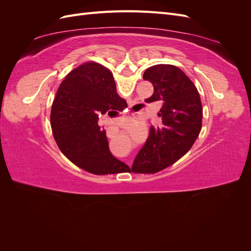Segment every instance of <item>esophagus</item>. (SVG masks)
Here are the masks:
<instances>
[{"label":"esophagus","instance_id":"34e87169","mask_svg":"<svg viewBox=\"0 0 251 251\" xmlns=\"http://www.w3.org/2000/svg\"><path fill=\"white\" fill-rule=\"evenodd\" d=\"M126 163L131 166V164H132V160H131L130 158H127V159H126Z\"/></svg>","mask_w":251,"mask_h":251}]
</instances>
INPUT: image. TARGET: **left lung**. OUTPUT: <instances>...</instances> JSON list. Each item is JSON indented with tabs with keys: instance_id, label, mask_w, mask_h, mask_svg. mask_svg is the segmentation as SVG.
I'll return each instance as SVG.
<instances>
[{
	"instance_id": "1",
	"label": "left lung",
	"mask_w": 251,
	"mask_h": 251,
	"mask_svg": "<svg viewBox=\"0 0 251 251\" xmlns=\"http://www.w3.org/2000/svg\"><path fill=\"white\" fill-rule=\"evenodd\" d=\"M154 86L146 101H161V124L151 126L150 135L133 162L132 172L154 174L187 153L202 126V103L194 82L173 65H156L143 73Z\"/></svg>"
}]
</instances>
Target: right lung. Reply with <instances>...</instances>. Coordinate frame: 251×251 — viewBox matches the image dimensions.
<instances>
[{
	"mask_svg": "<svg viewBox=\"0 0 251 251\" xmlns=\"http://www.w3.org/2000/svg\"><path fill=\"white\" fill-rule=\"evenodd\" d=\"M126 107L110 70L97 63L75 68L60 83L52 103V133L63 154L78 168L95 175L116 174L128 166L109 150L100 114ZM118 113V112H117Z\"/></svg>",
	"mask_w": 251,
	"mask_h": 251,
	"instance_id": "obj_1",
	"label": "right lung"
}]
</instances>
